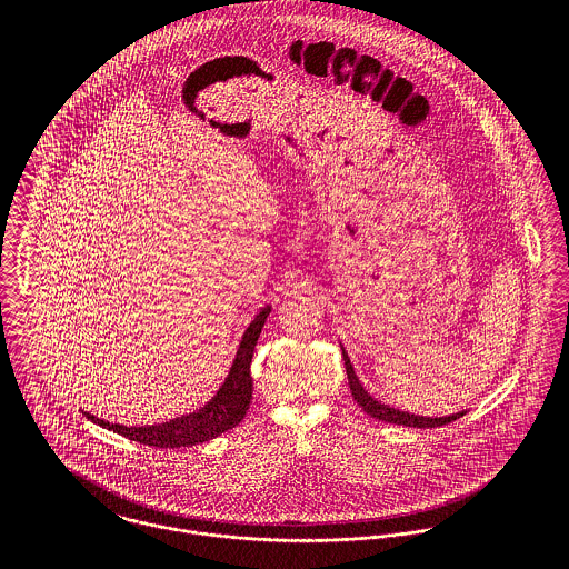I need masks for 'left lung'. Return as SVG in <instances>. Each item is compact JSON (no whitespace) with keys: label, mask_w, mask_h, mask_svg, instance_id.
<instances>
[{"label":"left lung","mask_w":569,"mask_h":569,"mask_svg":"<svg viewBox=\"0 0 569 569\" xmlns=\"http://www.w3.org/2000/svg\"><path fill=\"white\" fill-rule=\"evenodd\" d=\"M341 355H343V366H346V375H348V386H350V392H352V399L357 401V406L361 407L368 416L372 418H379L383 422H392V425H403V427H420V429H429V427H442L451 420H458L460 416H465L467 411H458V413H449V416H438V418H431V416H418V413H409V411H401L397 407L386 406L377 399L370 397V392L361 386L359 377L355 375V368L350 363V357L346 352V348L341 346Z\"/></svg>","instance_id":"1"}]
</instances>
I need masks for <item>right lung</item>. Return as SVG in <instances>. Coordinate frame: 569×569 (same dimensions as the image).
<instances>
[{
  "label": "right lung",
  "mask_w": 569,
  "mask_h": 569,
  "mask_svg": "<svg viewBox=\"0 0 569 569\" xmlns=\"http://www.w3.org/2000/svg\"><path fill=\"white\" fill-rule=\"evenodd\" d=\"M271 313V307H264L256 313V318L251 320V325L247 326L243 332V339L239 343L237 357L232 361V368L223 381V386L217 390V395L199 409L177 416L172 420L158 422V425H140V427H127V425H118V422H109L102 420L89 411H82L91 422L120 433L129 440H136L140 445H149V447H158V449H181V447H192V445H201L208 442L221 433H226L228 429L237 427L247 413L249 403H251V392H253V383H251V357H253V348L258 343L260 330L264 326L267 316Z\"/></svg>",
  "instance_id": "obj_1"
}]
</instances>
